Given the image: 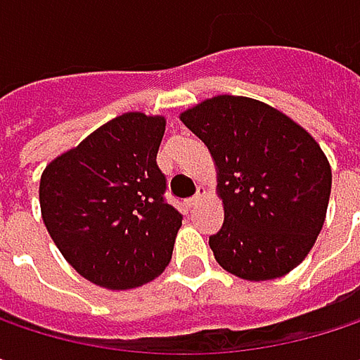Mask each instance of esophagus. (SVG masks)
Here are the masks:
<instances>
[{
  "instance_id": "obj_1",
  "label": "esophagus",
  "mask_w": 360,
  "mask_h": 360,
  "mask_svg": "<svg viewBox=\"0 0 360 360\" xmlns=\"http://www.w3.org/2000/svg\"><path fill=\"white\" fill-rule=\"evenodd\" d=\"M204 195H206V189H204V187H200V189H198V193H195L193 198H189V200L185 202V204H187V208H193V206H198V204H200V202L204 200Z\"/></svg>"
}]
</instances>
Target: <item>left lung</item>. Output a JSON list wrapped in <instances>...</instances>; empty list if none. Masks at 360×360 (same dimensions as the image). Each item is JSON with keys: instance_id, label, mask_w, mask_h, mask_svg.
I'll return each instance as SVG.
<instances>
[{"instance_id": "obj_1", "label": "left lung", "mask_w": 360, "mask_h": 360, "mask_svg": "<svg viewBox=\"0 0 360 360\" xmlns=\"http://www.w3.org/2000/svg\"><path fill=\"white\" fill-rule=\"evenodd\" d=\"M214 165L225 221L208 244L217 262L248 281L296 269L325 223L331 169L323 150L283 112L242 98L217 96L185 110Z\"/></svg>"}]
</instances>
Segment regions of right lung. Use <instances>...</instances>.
Returning a JSON list of instances; mask_svg holds the SVG:
<instances>
[{
	"label": "right lung",
	"instance_id": "1",
	"mask_svg": "<svg viewBox=\"0 0 360 360\" xmlns=\"http://www.w3.org/2000/svg\"><path fill=\"white\" fill-rule=\"evenodd\" d=\"M165 116L127 112L53 158L39 183L43 223L70 266L96 285L156 279L181 227L156 165Z\"/></svg>",
	"mask_w": 360,
	"mask_h": 360
}]
</instances>
